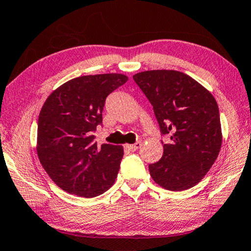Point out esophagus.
<instances>
[{
	"label": "esophagus",
	"instance_id": "esophagus-1",
	"mask_svg": "<svg viewBox=\"0 0 251 251\" xmlns=\"http://www.w3.org/2000/svg\"><path fill=\"white\" fill-rule=\"evenodd\" d=\"M141 147V142H136L134 144H126V148L130 151H136Z\"/></svg>",
	"mask_w": 251,
	"mask_h": 251
}]
</instances>
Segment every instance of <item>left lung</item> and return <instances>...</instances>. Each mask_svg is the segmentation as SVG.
Masks as SVG:
<instances>
[{"instance_id": "obj_1", "label": "left lung", "mask_w": 251, "mask_h": 251, "mask_svg": "<svg viewBox=\"0 0 251 251\" xmlns=\"http://www.w3.org/2000/svg\"><path fill=\"white\" fill-rule=\"evenodd\" d=\"M133 79L152 104L162 134L169 135L150 175L161 188L183 191L198 184L222 147L220 110L213 94L177 70H147Z\"/></svg>"}]
</instances>
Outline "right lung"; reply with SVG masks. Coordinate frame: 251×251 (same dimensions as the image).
<instances>
[{"mask_svg":"<svg viewBox=\"0 0 251 251\" xmlns=\"http://www.w3.org/2000/svg\"><path fill=\"white\" fill-rule=\"evenodd\" d=\"M128 79L123 74L76 77L45 100L38 116L36 151L41 165L63 191L93 198L114 184L124 156L122 146H98L105 98Z\"/></svg>","mask_w":251,"mask_h":251,"instance_id":"add662e5","label":"right lung"}]
</instances>
